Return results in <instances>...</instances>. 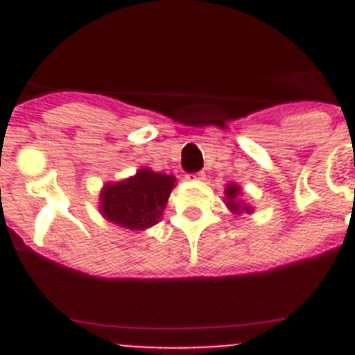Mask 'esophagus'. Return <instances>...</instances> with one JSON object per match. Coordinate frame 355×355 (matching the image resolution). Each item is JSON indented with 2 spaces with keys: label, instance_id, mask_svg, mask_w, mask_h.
<instances>
[{
  "label": "esophagus",
  "instance_id": "34e87169",
  "mask_svg": "<svg viewBox=\"0 0 355 355\" xmlns=\"http://www.w3.org/2000/svg\"><path fill=\"white\" fill-rule=\"evenodd\" d=\"M192 178H196V180H205L206 174H205V172H197V174H193Z\"/></svg>",
  "mask_w": 355,
  "mask_h": 355
}]
</instances>
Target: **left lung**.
<instances>
[{"mask_svg":"<svg viewBox=\"0 0 355 355\" xmlns=\"http://www.w3.org/2000/svg\"><path fill=\"white\" fill-rule=\"evenodd\" d=\"M225 205H227V208L231 209L233 213H250L252 209H250V206L243 205V202H240V199L238 197L241 196V188L238 187V184L231 183L227 184V188H225Z\"/></svg>","mask_w":355,"mask_h":355,"instance_id":"8db88e82","label":"left lung"}]
</instances>
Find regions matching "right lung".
<instances>
[{"instance_id": "1", "label": "right lung", "mask_w": 355, "mask_h": 355, "mask_svg": "<svg viewBox=\"0 0 355 355\" xmlns=\"http://www.w3.org/2000/svg\"><path fill=\"white\" fill-rule=\"evenodd\" d=\"M174 184V175L140 168L128 180L105 184L99 205L101 215L121 227L144 231L158 224Z\"/></svg>"}]
</instances>
